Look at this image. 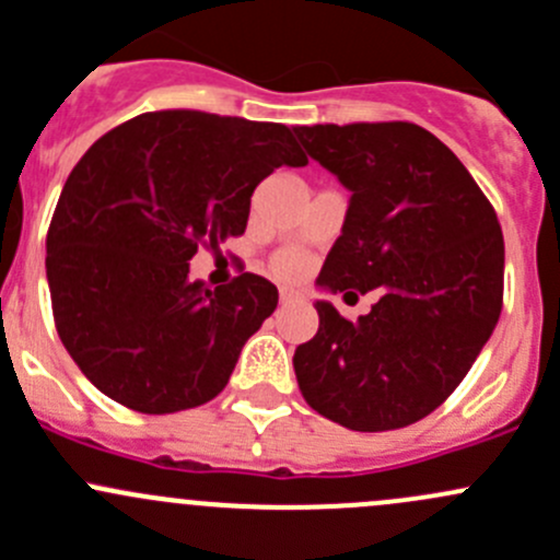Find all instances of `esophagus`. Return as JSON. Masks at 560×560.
<instances>
[{"label": "esophagus", "instance_id": "esophagus-1", "mask_svg": "<svg viewBox=\"0 0 560 560\" xmlns=\"http://www.w3.org/2000/svg\"><path fill=\"white\" fill-rule=\"evenodd\" d=\"M295 301H298V298L292 295V292H281V295H279L281 306H290V303H295Z\"/></svg>", "mask_w": 560, "mask_h": 560}]
</instances>
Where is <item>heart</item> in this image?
<instances>
[{
    "label": "heart",
    "instance_id": "b5f03b06",
    "mask_svg": "<svg viewBox=\"0 0 560 560\" xmlns=\"http://www.w3.org/2000/svg\"><path fill=\"white\" fill-rule=\"evenodd\" d=\"M301 270V257L295 254H287L284 259H279V273L281 276H295Z\"/></svg>",
    "mask_w": 560,
    "mask_h": 560
}]
</instances>
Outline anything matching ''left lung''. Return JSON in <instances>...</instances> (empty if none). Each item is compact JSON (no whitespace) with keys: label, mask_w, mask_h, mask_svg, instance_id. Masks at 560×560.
<instances>
[{"label":"left lung","mask_w":560,"mask_h":560,"mask_svg":"<svg viewBox=\"0 0 560 560\" xmlns=\"http://www.w3.org/2000/svg\"><path fill=\"white\" fill-rule=\"evenodd\" d=\"M295 135L349 189L316 287L382 292L358 322L314 303L319 330L295 349L298 385L349 431L411 425L460 385L499 322V219L463 162L417 124H316Z\"/></svg>","instance_id":"left-lung-1"}]
</instances>
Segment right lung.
Wrapping results in <instances>:
<instances>
[{
    "label": "right lung",
    "mask_w": 560,
    "mask_h": 560,
    "mask_svg": "<svg viewBox=\"0 0 560 560\" xmlns=\"http://www.w3.org/2000/svg\"><path fill=\"white\" fill-rule=\"evenodd\" d=\"M292 132L200 110L143 113L72 167L45 273L61 343L100 393L143 415L222 393L279 290L254 273L208 290L189 279V259L244 233L265 175L308 165Z\"/></svg>",
    "instance_id": "add662e5"
}]
</instances>
